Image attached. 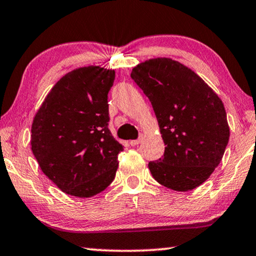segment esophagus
Masks as SVG:
<instances>
[{
  "label": "esophagus",
  "mask_w": 256,
  "mask_h": 256,
  "mask_svg": "<svg viewBox=\"0 0 256 256\" xmlns=\"http://www.w3.org/2000/svg\"><path fill=\"white\" fill-rule=\"evenodd\" d=\"M140 142H141V140H140V138H138V140H132V141L129 142V144H130L132 146H138Z\"/></svg>",
  "instance_id": "1"
}]
</instances>
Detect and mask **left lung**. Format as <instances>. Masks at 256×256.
<instances>
[{"mask_svg": "<svg viewBox=\"0 0 256 256\" xmlns=\"http://www.w3.org/2000/svg\"><path fill=\"white\" fill-rule=\"evenodd\" d=\"M148 96L166 150L148 166L152 177L174 191L194 190L219 166L230 138L222 101L200 76L180 62L155 58L132 71Z\"/></svg>", "mask_w": 256, "mask_h": 256, "instance_id": "obj_1", "label": "left lung"}]
</instances>
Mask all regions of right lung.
Wrapping results in <instances>:
<instances>
[{"label":"right lung","mask_w":256,"mask_h":256,"mask_svg":"<svg viewBox=\"0 0 256 256\" xmlns=\"http://www.w3.org/2000/svg\"><path fill=\"white\" fill-rule=\"evenodd\" d=\"M113 70L88 66L52 87L31 127V149L40 169L65 194L88 198L104 191L124 150L108 128Z\"/></svg>","instance_id":"obj_1"}]
</instances>
